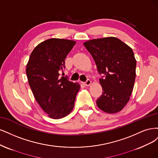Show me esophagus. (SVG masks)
Returning a JSON list of instances; mask_svg holds the SVG:
<instances>
[{
	"mask_svg": "<svg viewBox=\"0 0 158 158\" xmlns=\"http://www.w3.org/2000/svg\"><path fill=\"white\" fill-rule=\"evenodd\" d=\"M83 84L86 86H89L91 84V81L90 79H87L85 83H83Z\"/></svg>",
	"mask_w": 158,
	"mask_h": 158,
	"instance_id": "1",
	"label": "esophagus"
}]
</instances>
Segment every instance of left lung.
<instances>
[{
  "instance_id": "left-lung-1",
  "label": "left lung",
  "mask_w": 158,
  "mask_h": 158,
  "mask_svg": "<svg viewBox=\"0 0 158 158\" xmlns=\"http://www.w3.org/2000/svg\"><path fill=\"white\" fill-rule=\"evenodd\" d=\"M84 46L102 75L103 92L96 104L106 113L118 112L129 102L134 87L136 61L133 50L113 37L90 40Z\"/></svg>"
}]
</instances>
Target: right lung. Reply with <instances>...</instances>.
I'll return each instance as SVG.
<instances>
[{
  "mask_svg": "<svg viewBox=\"0 0 158 158\" xmlns=\"http://www.w3.org/2000/svg\"><path fill=\"white\" fill-rule=\"evenodd\" d=\"M75 43L68 39L46 40L34 48L27 65L26 74L34 97L52 119L62 118L72 111L80 89L79 83L60 76L65 69V59Z\"/></svg>",
  "mask_w": 158,
  "mask_h": 158,
  "instance_id": "1",
  "label": "right lung"
}]
</instances>
